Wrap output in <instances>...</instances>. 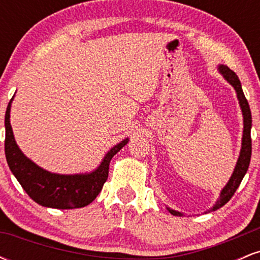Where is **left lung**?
<instances>
[{
  "instance_id": "1",
  "label": "left lung",
  "mask_w": 260,
  "mask_h": 260,
  "mask_svg": "<svg viewBox=\"0 0 260 260\" xmlns=\"http://www.w3.org/2000/svg\"><path fill=\"white\" fill-rule=\"evenodd\" d=\"M220 73L222 74L223 78H225L228 82L235 88L236 92H237L238 101H240L241 109H242L243 113V138H242V149H241L240 157H238L237 165H236L234 174H232L231 178H230L229 183L223 187L221 190V194H220L219 201L216 202V204L214 205L213 208L210 209V211H215L219 208L223 207V205L228 203L230 199L232 198V196L235 194L236 189H237L238 186L242 182L244 175H246L247 170H248L249 162H250V155H252V138H250V128H252V113H250V109L248 105V101H247L246 96H244L242 85H241L240 79H238L237 74H236L234 71L230 70L226 66H220L219 67ZM170 213L175 216H180L182 214L180 211L172 210V209H169Z\"/></svg>"
}]
</instances>
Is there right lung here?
Segmentation results:
<instances>
[{"instance_id": "add662e5", "label": "right lung", "mask_w": 260, "mask_h": 260, "mask_svg": "<svg viewBox=\"0 0 260 260\" xmlns=\"http://www.w3.org/2000/svg\"><path fill=\"white\" fill-rule=\"evenodd\" d=\"M11 103L12 100L8 103L5 116V154L11 171L16 176L23 189L32 201L47 208L76 209L90 204L103 189L104 183L107 180L112 156L127 144L128 138L115 145L105 155L99 168L91 174H51L35 165L18 148L10 123Z\"/></svg>"}]
</instances>
